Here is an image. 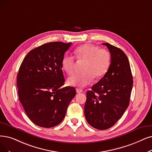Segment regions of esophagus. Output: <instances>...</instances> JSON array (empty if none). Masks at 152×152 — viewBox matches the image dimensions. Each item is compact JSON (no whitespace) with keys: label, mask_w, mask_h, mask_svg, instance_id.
<instances>
[{"label":"esophagus","mask_w":152,"mask_h":152,"mask_svg":"<svg viewBox=\"0 0 152 152\" xmlns=\"http://www.w3.org/2000/svg\"><path fill=\"white\" fill-rule=\"evenodd\" d=\"M76 92H77V94H79V93L82 92V89H80V88H77V89H76Z\"/></svg>","instance_id":"34e87169"}]
</instances>
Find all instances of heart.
Here are the masks:
<instances>
[{"label": "heart", "instance_id": "b5f03b06", "mask_svg": "<svg viewBox=\"0 0 152 152\" xmlns=\"http://www.w3.org/2000/svg\"><path fill=\"white\" fill-rule=\"evenodd\" d=\"M74 53L78 61L84 62L82 68L83 72L75 73L68 78L67 82L70 86L86 87L92 82L93 78L95 80L100 79L110 67V54L105 48L86 44L78 47ZM75 63L74 57L65 55L62 60V67L70 75L74 71Z\"/></svg>", "mask_w": 152, "mask_h": 152}]
</instances>
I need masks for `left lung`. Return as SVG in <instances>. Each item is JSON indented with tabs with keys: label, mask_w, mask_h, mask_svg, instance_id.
Segmentation results:
<instances>
[{
	"label": "left lung",
	"mask_w": 152,
	"mask_h": 152,
	"mask_svg": "<svg viewBox=\"0 0 152 152\" xmlns=\"http://www.w3.org/2000/svg\"><path fill=\"white\" fill-rule=\"evenodd\" d=\"M110 53L111 64L106 74L87 92L84 107L88 124L98 130L113 126L129 107L133 87L130 63L119 48L104 43Z\"/></svg>",
	"instance_id": "left-lung-1"
}]
</instances>
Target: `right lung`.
Masks as SVG:
<instances>
[{
  "label": "right lung",
  "instance_id": "right-lung-1",
  "mask_svg": "<svg viewBox=\"0 0 152 152\" xmlns=\"http://www.w3.org/2000/svg\"><path fill=\"white\" fill-rule=\"evenodd\" d=\"M71 44L40 45L30 51L20 65L17 79L19 100L30 120L39 126L61 123L76 95L74 87H61L65 82L62 60Z\"/></svg>",
  "mask_w": 152,
  "mask_h": 152
}]
</instances>
